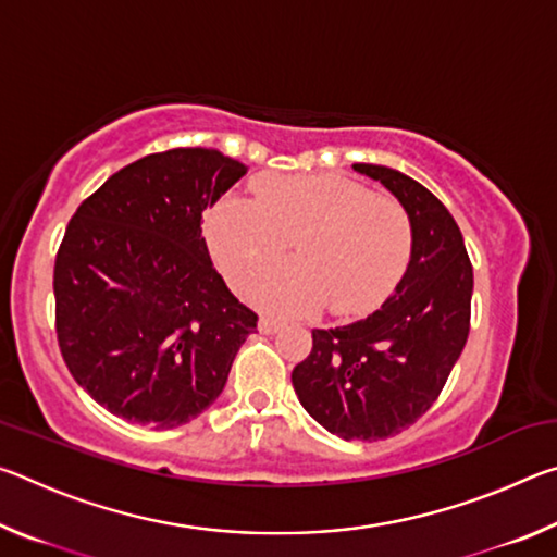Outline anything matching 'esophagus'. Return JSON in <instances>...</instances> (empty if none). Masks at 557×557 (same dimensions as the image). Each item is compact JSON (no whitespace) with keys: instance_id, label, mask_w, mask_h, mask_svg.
<instances>
[{"instance_id":"obj_1","label":"esophagus","mask_w":557,"mask_h":557,"mask_svg":"<svg viewBox=\"0 0 557 557\" xmlns=\"http://www.w3.org/2000/svg\"><path fill=\"white\" fill-rule=\"evenodd\" d=\"M282 326H285V324H282L280 319H275V317H260V322H258V329L262 334H277Z\"/></svg>"}]
</instances>
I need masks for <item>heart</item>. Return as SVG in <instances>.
<instances>
[{
    "mask_svg": "<svg viewBox=\"0 0 557 557\" xmlns=\"http://www.w3.org/2000/svg\"><path fill=\"white\" fill-rule=\"evenodd\" d=\"M256 199L223 196L203 233L233 287L245 289L289 250L299 262L262 277L252 295L287 314L329 301L338 317L379 309L398 287L412 256V223L400 201L344 176L268 174L252 184Z\"/></svg>",
    "mask_w": 557,
    "mask_h": 557,
    "instance_id": "1",
    "label": "heart"
}]
</instances>
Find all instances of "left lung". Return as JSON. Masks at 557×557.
Segmentation results:
<instances>
[{"instance_id":"1","label":"left lung","mask_w":557,"mask_h":557,"mask_svg":"<svg viewBox=\"0 0 557 557\" xmlns=\"http://www.w3.org/2000/svg\"><path fill=\"white\" fill-rule=\"evenodd\" d=\"M403 203L412 256L379 312L314 329L312 351L292 371L295 393L319 425L344 440H385L437 400L469 336L474 272L459 225L435 194L395 169L354 164Z\"/></svg>"}]
</instances>
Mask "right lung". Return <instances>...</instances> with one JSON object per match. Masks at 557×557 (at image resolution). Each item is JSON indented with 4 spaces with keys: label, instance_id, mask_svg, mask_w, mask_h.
Returning a JSON list of instances; mask_svg holds the SVG:
<instances>
[{
    "label": "right lung",
    "instance_id": "right-lung-1",
    "mask_svg": "<svg viewBox=\"0 0 557 557\" xmlns=\"http://www.w3.org/2000/svg\"><path fill=\"white\" fill-rule=\"evenodd\" d=\"M176 147L112 174L69 221L53 268L55 336L75 383L137 425L191 422L258 329L213 268L201 215L245 176Z\"/></svg>",
    "mask_w": 557,
    "mask_h": 557
}]
</instances>
